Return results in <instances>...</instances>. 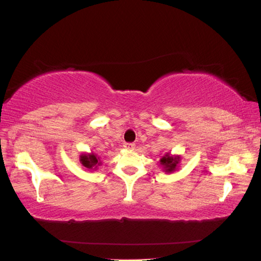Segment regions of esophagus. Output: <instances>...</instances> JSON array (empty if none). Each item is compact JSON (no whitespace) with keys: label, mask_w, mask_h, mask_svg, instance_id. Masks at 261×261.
Returning <instances> with one entry per match:
<instances>
[{"label":"esophagus","mask_w":261,"mask_h":261,"mask_svg":"<svg viewBox=\"0 0 261 261\" xmlns=\"http://www.w3.org/2000/svg\"><path fill=\"white\" fill-rule=\"evenodd\" d=\"M123 146H124L126 149H134L136 145L134 143H125L124 145H123Z\"/></svg>","instance_id":"obj_1"}]
</instances>
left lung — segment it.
Returning a JSON list of instances; mask_svg holds the SVG:
<instances>
[{"mask_svg": "<svg viewBox=\"0 0 261 261\" xmlns=\"http://www.w3.org/2000/svg\"><path fill=\"white\" fill-rule=\"evenodd\" d=\"M179 159H180L179 156L171 158L169 154H166V155L161 159L160 162L161 165L165 167L167 173H171V171H174L176 169V166L178 165Z\"/></svg>", "mask_w": 261, "mask_h": 261, "instance_id": "1", "label": "left lung"}]
</instances>
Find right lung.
<instances>
[{"label": "right lung", "instance_id": "right-lung-1", "mask_svg": "<svg viewBox=\"0 0 261 261\" xmlns=\"http://www.w3.org/2000/svg\"><path fill=\"white\" fill-rule=\"evenodd\" d=\"M81 162L82 165L86 168H92V167H96V165H100L98 161V158H96L94 154H92V155H82Z\"/></svg>", "mask_w": 261, "mask_h": 261}]
</instances>
